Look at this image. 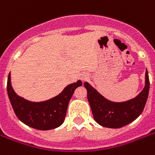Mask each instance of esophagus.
Masks as SVG:
<instances>
[{
  "label": "esophagus",
  "mask_w": 155,
  "mask_h": 155,
  "mask_svg": "<svg viewBox=\"0 0 155 155\" xmlns=\"http://www.w3.org/2000/svg\"><path fill=\"white\" fill-rule=\"evenodd\" d=\"M80 80H82V81H84V80H87L88 76H87V74H84H84H81V75H80Z\"/></svg>",
  "instance_id": "1"
}]
</instances>
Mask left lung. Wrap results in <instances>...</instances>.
Returning a JSON list of instances; mask_svg holds the SVG:
<instances>
[{
    "label": "left lung",
    "instance_id": "8db88e82",
    "mask_svg": "<svg viewBox=\"0 0 155 155\" xmlns=\"http://www.w3.org/2000/svg\"><path fill=\"white\" fill-rule=\"evenodd\" d=\"M87 92L94 120L101 126L118 129L136 120L142 113L150 89L148 71H146L145 86L137 97L123 102H113L106 99L87 82L84 84Z\"/></svg>",
    "mask_w": 155,
    "mask_h": 155
}]
</instances>
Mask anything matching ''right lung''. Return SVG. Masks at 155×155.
<instances>
[{
  "label": "right lung",
  "mask_w": 155,
  "mask_h": 155,
  "mask_svg": "<svg viewBox=\"0 0 155 155\" xmlns=\"http://www.w3.org/2000/svg\"><path fill=\"white\" fill-rule=\"evenodd\" d=\"M82 81L68 84L61 93L51 99L40 102L30 101L19 97L11 84V74L7 81V92L11 105L19 120L25 125L40 130H49L60 126L64 121L69 101L75 88Z\"/></svg>",
  "instance_id": "1"
}]
</instances>
